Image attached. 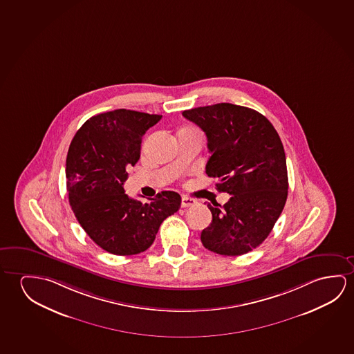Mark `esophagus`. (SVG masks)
Listing matches in <instances>:
<instances>
[{
    "instance_id": "obj_1",
    "label": "esophagus",
    "mask_w": 354,
    "mask_h": 354,
    "mask_svg": "<svg viewBox=\"0 0 354 354\" xmlns=\"http://www.w3.org/2000/svg\"><path fill=\"white\" fill-rule=\"evenodd\" d=\"M195 203H196V200H194V198H191V197L183 196V198H181V207H183V208L192 206V205H195Z\"/></svg>"
}]
</instances>
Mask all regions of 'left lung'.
<instances>
[{"mask_svg": "<svg viewBox=\"0 0 354 354\" xmlns=\"http://www.w3.org/2000/svg\"><path fill=\"white\" fill-rule=\"evenodd\" d=\"M206 133L211 157L206 174L232 197L209 203L212 222L201 241L209 251L238 256L262 244L281 216L288 195L287 162L272 124L256 110L219 103L183 111Z\"/></svg>", "mask_w": 354, "mask_h": 354, "instance_id": "obj_1", "label": "left lung"}]
</instances>
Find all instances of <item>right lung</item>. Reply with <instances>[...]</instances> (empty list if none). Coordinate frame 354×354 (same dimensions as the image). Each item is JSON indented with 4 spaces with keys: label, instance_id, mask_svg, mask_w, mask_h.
I'll use <instances>...</instances> for the list:
<instances>
[{
    "label": "right lung",
    "instance_id": "right-lung-1",
    "mask_svg": "<svg viewBox=\"0 0 354 354\" xmlns=\"http://www.w3.org/2000/svg\"><path fill=\"white\" fill-rule=\"evenodd\" d=\"M162 115L118 109L95 115L77 131L66 158L68 201L78 223L102 249L136 255L153 244L181 197L162 191L148 202L127 196V169L141 154L142 136Z\"/></svg>",
    "mask_w": 354,
    "mask_h": 354
}]
</instances>
